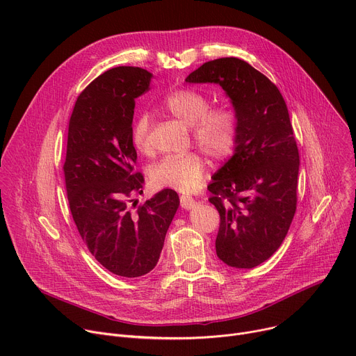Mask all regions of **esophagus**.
<instances>
[{
  "instance_id": "34e87169",
  "label": "esophagus",
  "mask_w": 356,
  "mask_h": 356,
  "mask_svg": "<svg viewBox=\"0 0 356 356\" xmlns=\"http://www.w3.org/2000/svg\"><path fill=\"white\" fill-rule=\"evenodd\" d=\"M197 202L192 197V196H187V195H181L180 196V204L183 209H192Z\"/></svg>"
}]
</instances>
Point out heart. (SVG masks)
I'll return each instance as SVG.
<instances>
[{"label": "heart", "mask_w": 356, "mask_h": 356, "mask_svg": "<svg viewBox=\"0 0 356 356\" xmlns=\"http://www.w3.org/2000/svg\"><path fill=\"white\" fill-rule=\"evenodd\" d=\"M160 107L191 127L195 143L211 159L227 157L238 141L239 117L230 106L209 107L206 94L196 88L183 87L165 94ZM134 149L141 154L152 152L150 118L146 113L134 117L130 129ZM204 177V161L195 153L172 154L159 160L150 169V179L157 187H170L192 192Z\"/></svg>", "instance_id": "b5f03b06"}]
</instances>
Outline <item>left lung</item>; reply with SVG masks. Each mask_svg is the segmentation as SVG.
Returning <instances> with one entry per match:
<instances>
[{
	"instance_id": "8db88e82",
	"label": "left lung",
	"mask_w": 356,
	"mask_h": 356,
	"mask_svg": "<svg viewBox=\"0 0 356 356\" xmlns=\"http://www.w3.org/2000/svg\"><path fill=\"white\" fill-rule=\"evenodd\" d=\"M186 81L219 84L238 113L234 153L207 191L220 216L219 259L252 269L279 249L296 211L299 152L286 103L265 74L236 57L207 61Z\"/></svg>"
}]
</instances>
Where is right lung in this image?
Wrapping results in <instances>:
<instances>
[{
  "label": "right lung",
  "mask_w": 356,
  "mask_h": 356,
  "mask_svg": "<svg viewBox=\"0 0 356 356\" xmlns=\"http://www.w3.org/2000/svg\"><path fill=\"white\" fill-rule=\"evenodd\" d=\"M152 77L140 67L107 70L83 90L68 124L63 170L71 215L90 253L123 277L154 269L180 204L172 188H163L134 211L127 204L143 193L130 129L134 100L149 90Z\"/></svg>",
  "instance_id": "right-lung-1"
}]
</instances>
